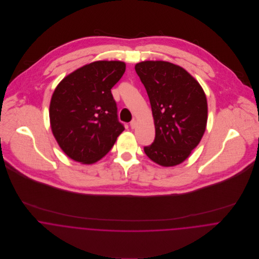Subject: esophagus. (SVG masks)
<instances>
[{"mask_svg": "<svg viewBox=\"0 0 259 259\" xmlns=\"http://www.w3.org/2000/svg\"><path fill=\"white\" fill-rule=\"evenodd\" d=\"M130 126H131L132 128H135V127L137 126V121H136L135 119H133V120L130 122Z\"/></svg>", "mask_w": 259, "mask_h": 259, "instance_id": "34e87169", "label": "esophagus"}]
</instances>
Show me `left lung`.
<instances>
[{
	"label": "left lung",
	"instance_id": "left-lung-1",
	"mask_svg": "<svg viewBox=\"0 0 259 259\" xmlns=\"http://www.w3.org/2000/svg\"><path fill=\"white\" fill-rule=\"evenodd\" d=\"M135 69L147 90L155 126L154 141L145 152L159 165L180 164L205 132V94L193 76L171 63L146 61Z\"/></svg>",
	"mask_w": 259,
	"mask_h": 259
}]
</instances>
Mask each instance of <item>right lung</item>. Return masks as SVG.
I'll list each match as a JSON object with an SVG mask.
<instances>
[{
	"mask_svg": "<svg viewBox=\"0 0 259 259\" xmlns=\"http://www.w3.org/2000/svg\"><path fill=\"white\" fill-rule=\"evenodd\" d=\"M124 71L123 62L98 61L67 75L56 88L50 105L52 132L75 161H98L123 132L111 90Z\"/></svg>",
	"mask_w": 259,
	"mask_h": 259,
	"instance_id": "1",
	"label": "right lung"
}]
</instances>
